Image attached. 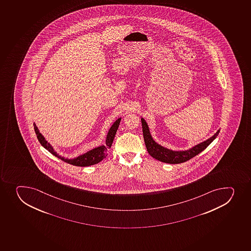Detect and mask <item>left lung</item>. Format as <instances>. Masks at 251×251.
I'll return each instance as SVG.
<instances>
[{
    "instance_id": "obj_1",
    "label": "left lung",
    "mask_w": 251,
    "mask_h": 251,
    "mask_svg": "<svg viewBox=\"0 0 251 251\" xmlns=\"http://www.w3.org/2000/svg\"><path fill=\"white\" fill-rule=\"evenodd\" d=\"M141 120H142L143 137H144L145 144L147 147V151L154 159L167 164H181L191 159V158H193L201 152L203 151V150L206 149L208 145L218 137L220 132V130H218V132L213 137L208 138L204 142H201L200 144L196 145L191 149L187 150L185 151H174L161 147L160 145L157 144L150 133L149 127L147 122L145 121V119L142 118Z\"/></svg>"
}]
</instances>
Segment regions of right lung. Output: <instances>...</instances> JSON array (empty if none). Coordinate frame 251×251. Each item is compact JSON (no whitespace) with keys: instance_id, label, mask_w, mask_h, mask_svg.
<instances>
[{"instance_id":"add662e5","label":"right lung","mask_w":251,"mask_h":251,"mask_svg":"<svg viewBox=\"0 0 251 251\" xmlns=\"http://www.w3.org/2000/svg\"><path fill=\"white\" fill-rule=\"evenodd\" d=\"M121 121V118L117 119L116 121L114 122V124L112 125L111 127L109 128V132L107 134L106 141H105V145L104 146H100V147H97L94 149L91 150L87 153L79 155V156L75 158V159H65L64 157H61L59 154L55 152L53 147L46 141L45 138L43 137V135L40 133L38 131L36 124H33V127H34L35 132L37 135V139L39 141L41 145L43 146L44 148L48 150V151L54 154L55 156L57 157L59 159H61L63 161L66 162L68 164H72L75 166L78 167H87L91 166L93 164H98L99 162L101 161L103 159L107 156V151L111 147L112 143L114 141V137L116 134L117 130L119 126V123Z\"/></svg>"}]
</instances>
